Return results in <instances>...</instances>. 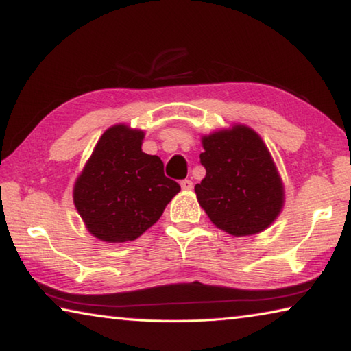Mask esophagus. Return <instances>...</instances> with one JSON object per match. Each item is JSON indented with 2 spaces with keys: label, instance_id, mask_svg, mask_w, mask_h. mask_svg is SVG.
I'll return each instance as SVG.
<instances>
[{
  "label": "esophagus",
  "instance_id": "obj_1",
  "mask_svg": "<svg viewBox=\"0 0 351 351\" xmlns=\"http://www.w3.org/2000/svg\"><path fill=\"white\" fill-rule=\"evenodd\" d=\"M181 187H182V190H192L193 182L190 181V180H182L181 181Z\"/></svg>",
  "mask_w": 351,
  "mask_h": 351
}]
</instances>
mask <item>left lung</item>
Masks as SVG:
<instances>
[{
    "instance_id": "left-lung-1",
    "label": "left lung",
    "mask_w": 351,
    "mask_h": 351,
    "mask_svg": "<svg viewBox=\"0 0 351 351\" xmlns=\"http://www.w3.org/2000/svg\"><path fill=\"white\" fill-rule=\"evenodd\" d=\"M204 180L198 203L218 229L245 237L265 230L278 217L285 192L265 142L252 128L234 125L203 136Z\"/></svg>"
}]
</instances>
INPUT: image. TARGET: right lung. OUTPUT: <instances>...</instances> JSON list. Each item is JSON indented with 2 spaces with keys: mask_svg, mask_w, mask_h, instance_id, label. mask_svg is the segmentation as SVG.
<instances>
[{
  "mask_svg": "<svg viewBox=\"0 0 351 351\" xmlns=\"http://www.w3.org/2000/svg\"><path fill=\"white\" fill-rule=\"evenodd\" d=\"M144 132L106 130L74 186L75 209L96 239L133 241L158 221L181 187L156 154L142 152Z\"/></svg>",
  "mask_w": 351,
  "mask_h": 351,
  "instance_id": "obj_1",
  "label": "right lung"
}]
</instances>
